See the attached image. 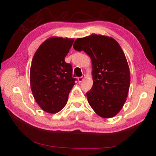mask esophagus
Wrapping results in <instances>:
<instances>
[{
  "label": "esophagus",
  "instance_id": "obj_1",
  "mask_svg": "<svg viewBox=\"0 0 156 156\" xmlns=\"http://www.w3.org/2000/svg\"><path fill=\"white\" fill-rule=\"evenodd\" d=\"M84 78H85V75H83L82 76H81V77H79V78H78V80L79 82H81L82 80H84Z\"/></svg>",
  "mask_w": 156,
  "mask_h": 156
}]
</instances>
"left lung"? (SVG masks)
Here are the masks:
<instances>
[{"instance_id": "1", "label": "left lung", "mask_w": 156, "mask_h": 156, "mask_svg": "<svg viewBox=\"0 0 156 156\" xmlns=\"http://www.w3.org/2000/svg\"><path fill=\"white\" fill-rule=\"evenodd\" d=\"M73 48L90 56L93 85L87 97L98 115L113 117L126 101L130 86V72L123 51L117 41L107 36L92 34L78 38Z\"/></svg>"}]
</instances>
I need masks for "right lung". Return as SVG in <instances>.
<instances>
[{"label":"right lung","instance_id":"add662e5","mask_svg":"<svg viewBox=\"0 0 156 156\" xmlns=\"http://www.w3.org/2000/svg\"><path fill=\"white\" fill-rule=\"evenodd\" d=\"M74 39H48L39 46L33 58L30 84L35 101L44 111L56 113L67 103L75 84L72 66L64 60Z\"/></svg>","mask_w":156,"mask_h":156}]
</instances>
